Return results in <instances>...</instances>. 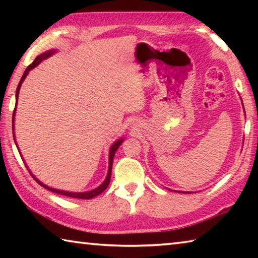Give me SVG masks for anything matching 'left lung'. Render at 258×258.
<instances>
[{"label": "left lung", "instance_id": "1", "mask_svg": "<svg viewBox=\"0 0 258 258\" xmlns=\"http://www.w3.org/2000/svg\"><path fill=\"white\" fill-rule=\"evenodd\" d=\"M242 106H243V104H242ZM177 192H182V194H192V192H185V191H177Z\"/></svg>", "mask_w": 258, "mask_h": 258}]
</instances>
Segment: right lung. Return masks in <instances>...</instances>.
Returning a JSON list of instances; mask_svg holds the SVG:
<instances>
[{
  "instance_id": "add662e5",
  "label": "right lung",
  "mask_w": 258,
  "mask_h": 258,
  "mask_svg": "<svg viewBox=\"0 0 258 258\" xmlns=\"http://www.w3.org/2000/svg\"><path fill=\"white\" fill-rule=\"evenodd\" d=\"M56 52V50L52 49V50H47L46 52H43L42 54L37 55L36 58H35V60L33 61L32 64H29V66L26 68V71L24 73L23 77H21V80L19 82L18 84V87H17V92H16V107H15V111H14V117H12V130H14V139H15V142H16V146L17 148H18V145H17V141H16V138H15V116H16V109H17V103H18V97H19V91H20V87H21V84H23V82L25 81V78L27 77L28 73L32 71V69H34L36 66H38L43 60H45L49 58V56L53 55ZM124 139H118L117 141H115L111 145L110 149H109V167H108V173H107V176L106 178H104V181L100 184L98 187H95V189L93 190H90V191H84V192H73V191H64V190H59V189H54V187H51V186H47L46 184H44V183L41 182L38 178H36V176L34 175V174L30 172V169L28 168V166L26 165V167L28 168V171L30 173V175H32L34 177V180L36 181L38 184L42 185L43 187H45V189L50 190L52 192H55V194L58 195H61V196H66V197H71V198H77V199H92L94 197H97V196H99L100 194H102V192L107 189L109 183H110V178H111V168H112V161H113V157H115V152L117 151V149H118L119 146L123 143ZM18 151L19 148H18ZM20 156H21V152H20ZM24 160V158H23ZM25 161V160H24Z\"/></svg>"
}]
</instances>
